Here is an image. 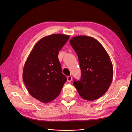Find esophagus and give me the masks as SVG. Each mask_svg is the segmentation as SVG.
Here are the masks:
<instances>
[{
	"label": "esophagus",
	"instance_id": "obj_1",
	"mask_svg": "<svg viewBox=\"0 0 132 132\" xmlns=\"http://www.w3.org/2000/svg\"><path fill=\"white\" fill-rule=\"evenodd\" d=\"M67 80H68V82H71V81L72 80V77H71V75L68 76V77H67Z\"/></svg>",
	"mask_w": 132,
	"mask_h": 132
}]
</instances>
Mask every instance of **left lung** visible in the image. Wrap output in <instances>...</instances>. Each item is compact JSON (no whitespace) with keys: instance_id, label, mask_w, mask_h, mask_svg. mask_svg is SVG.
I'll use <instances>...</instances> for the list:
<instances>
[{"instance_id":"left-lung-1","label":"left lung","mask_w":132,"mask_h":132,"mask_svg":"<svg viewBox=\"0 0 132 132\" xmlns=\"http://www.w3.org/2000/svg\"><path fill=\"white\" fill-rule=\"evenodd\" d=\"M70 43L77 53L81 71L80 81L73 85L79 95L93 101L104 95L112 81V63L105 49L97 39L78 36L70 39Z\"/></svg>"}]
</instances>
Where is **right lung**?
I'll return each mask as SVG.
<instances>
[{
  "label": "right lung",
  "instance_id": "right-lung-1",
  "mask_svg": "<svg viewBox=\"0 0 132 132\" xmlns=\"http://www.w3.org/2000/svg\"><path fill=\"white\" fill-rule=\"evenodd\" d=\"M69 35L53 34L41 38L32 50L24 65L22 79L32 96L44 103L56 98L66 82L58 58Z\"/></svg>",
  "mask_w": 132,
  "mask_h": 132
}]
</instances>
